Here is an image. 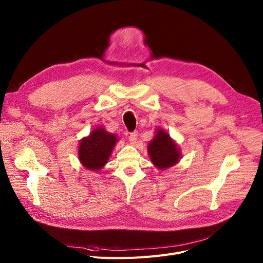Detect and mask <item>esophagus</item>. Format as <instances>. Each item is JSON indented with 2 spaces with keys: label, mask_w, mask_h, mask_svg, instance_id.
Instances as JSON below:
<instances>
[{
  "label": "esophagus",
  "mask_w": 263,
  "mask_h": 263,
  "mask_svg": "<svg viewBox=\"0 0 263 263\" xmlns=\"http://www.w3.org/2000/svg\"><path fill=\"white\" fill-rule=\"evenodd\" d=\"M137 139H138V133H137V132L128 134V140H129V142H130L132 144H135V143H136Z\"/></svg>",
  "instance_id": "esophagus-1"
}]
</instances>
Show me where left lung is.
<instances>
[{
	"label": "left lung",
	"instance_id": "8db88e82",
	"mask_svg": "<svg viewBox=\"0 0 263 263\" xmlns=\"http://www.w3.org/2000/svg\"><path fill=\"white\" fill-rule=\"evenodd\" d=\"M151 161L160 171L177 164L181 158L178 144L163 128L157 127L156 134L147 144Z\"/></svg>",
	"mask_w": 263,
	"mask_h": 263
}]
</instances>
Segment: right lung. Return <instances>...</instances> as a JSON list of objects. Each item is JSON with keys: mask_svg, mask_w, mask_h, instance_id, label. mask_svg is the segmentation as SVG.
Here are the masks:
<instances>
[{"mask_svg": "<svg viewBox=\"0 0 263 263\" xmlns=\"http://www.w3.org/2000/svg\"><path fill=\"white\" fill-rule=\"evenodd\" d=\"M118 140L117 135L107 132L104 126L93 128L80 140L77 152L80 162L89 171H100L108 162Z\"/></svg>", "mask_w": 263, "mask_h": 263, "instance_id": "add662e5", "label": "right lung"}]
</instances>
